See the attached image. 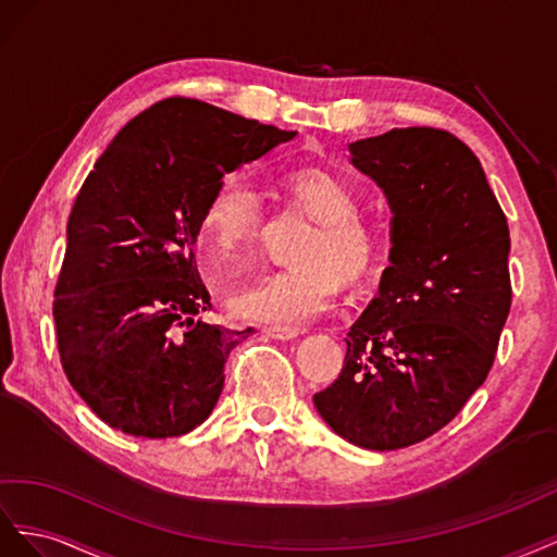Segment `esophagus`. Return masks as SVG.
<instances>
[{
  "mask_svg": "<svg viewBox=\"0 0 557 557\" xmlns=\"http://www.w3.org/2000/svg\"><path fill=\"white\" fill-rule=\"evenodd\" d=\"M263 333L270 338H275V341H292V338L298 336L300 331L294 329V326H268V329H263Z\"/></svg>",
  "mask_w": 557,
  "mask_h": 557,
  "instance_id": "esophagus-1",
  "label": "esophagus"
}]
</instances>
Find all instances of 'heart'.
I'll return each instance as SVG.
<instances>
[{
    "label": "heart",
    "instance_id": "b5f03b06",
    "mask_svg": "<svg viewBox=\"0 0 557 557\" xmlns=\"http://www.w3.org/2000/svg\"><path fill=\"white\" fill-rule=\"evenodd\" d=\"M282 186L317 221L300 243V265L277 270L251 287L228 296L231 312L243 322L300 326L322 314L338 294V275L355 284L369 277L383 251V237L359 214V194L341 174L320 165L287 170ZM263 228V205L245 182L221 180L205 202L200 231L221 257L243 253L257 245Z\"/></svg>",
    "mask_w": 557,
    "mask_h": 557
}]
</instances>
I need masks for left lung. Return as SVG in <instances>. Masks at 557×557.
Masks as SVG:
<instances>
[{
	"instance_id": "8db88e82",
	"label": "left lung",
	"mask_w": 557,
	"mask_h": 557,
	"mask_svg": "<svg viewBox=\"0 0 557 557\" xmlns=\"http://www.w3.org/2000/svg\"><path fill=\"white\" fill-rule=\"evenodd\" d=\"M349 153L392 208L389 265L347 331L338 380L312 399L345 441L399 450L485 383L511 310V237L481 161L448 131L394 128Z\"/></svg>"
}]
</instances>
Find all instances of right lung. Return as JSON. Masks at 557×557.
<instances>
[{
    "instance_id": "right-lung-1",
    "label": "right lung",
    "mask_w": 557,
    "mask_h": 557,
    "mask_svg": "<svg viewBox=\"0 0 557 557\" xmlns=\"http://www.w3.org/2000/svg\"><path fill=\"white\" fill-rule=\"evenodd\" d=\"M294 135L168 98L98 158L67 221L53 320L70 385L109 426L170 438L210 418L253 329L200 320L212 310L196 265L202 208L224 174Z\"/></svg>"
}]
</instances>
